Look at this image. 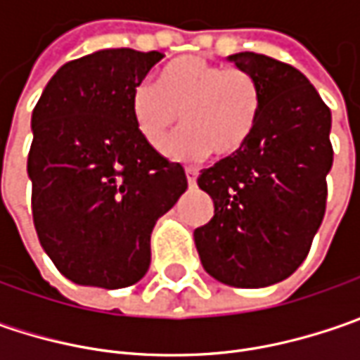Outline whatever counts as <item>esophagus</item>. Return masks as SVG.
Here are the masks:
<instances>
[{
  "label": "esophagus",
  "mask_w": 360,
  "mask_h": 360,
  "mask_svg": "<svg viewBox=\"0 0 360 360\" xmlns=\"http://www.w3.org/2000/svg\"><path fill=\"white\" fill-rule=\"evenodd\" d=\"M186 178L190 186H196V178H198V170L196 168H186Z\"/></svg>",
  "instance_id": "obj_1"
}]
</instances>
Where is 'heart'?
<instances>
[{"instance_id": "1", "label": "heart", "mask_w": 360, "mask_h": 360, "mask_svg": "<svg viewBox=\"0 0 360 360\" xmlns=\"http://www.w3.org/2000/svg\"><path fill=\"white\" fill-rule=\"evenodd\" d=\"M262 108L252 74L186 56L160 74L158 86L142 84L131 94V116L148 144L160 148L180 114L184 128L166 144L174 160L236 156L250 142Z\"/></svg>"}]
</instances>
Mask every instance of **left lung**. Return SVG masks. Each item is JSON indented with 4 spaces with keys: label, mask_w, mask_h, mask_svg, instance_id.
Returning a JSON list of instances; mask_svg holds the SVG:
<instances>
[{
    "label": "left lung",
    "mask_w": 360,
    "mask_h": 360,
    "mask_svg": "<svg viewBox=\"0 0 360 360\" xmlns=\"http://www.w3.org/2000/svg\"><path fill=\"white\" fill-rule=\"evenodd\" d=\"M229 60L258 79L262 108L244 150L198 176L214 216L194 230V242L216 281L258 288L302 264L323 222L333 166L330 110L288 63L255 51Z\"/></svg>",
    "instance_id": "left-lung-1"
}]
</instances>
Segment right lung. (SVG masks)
<instances>
[{"instance_id":"1","label":"right lung","mask_w":360,"mask_h":360,"mask_svg":"<svg viewBox=\"0 0 360 360\" xmlns=\"http://www.w3.org/2000/svg\"><path fill=\"white\" fill-rule=\"evenodd\" d=\"M160 51L102 49L62 65L32 114L27 156L39 244L76 284L124 288L150 266V234L188 188L142 138L131 94Z\"/></svg>"}]
</instances>
